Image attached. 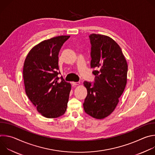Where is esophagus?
<instances>
[{
    "mask_svg": "<svg viewBox=\"0 0 155 155\" xmlns=\"http://www.w3.org/2000/svg\"><path fill=\"white\" fill-rule=\"evenodd\" d=\"M80 84V82H72V86H76V85H78Z\"/></svg>",
    "mask_w": 155,
    "mask_h": 155,
    "instance_id": "esophagus-1",
    "label": "esophagus"
}]
</instances>
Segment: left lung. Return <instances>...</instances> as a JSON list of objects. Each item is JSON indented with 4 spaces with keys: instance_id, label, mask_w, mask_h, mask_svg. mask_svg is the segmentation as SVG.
I'll list each match as a JSON object with an SVG mask.
<instances>
[{
    "instance_id": "obj_1",
    "label": "left lung",
    "mask_w": 155,
    "mask_h": 155,
    "mask_svg": "<svg viewBox=\"0 0 155 155\" xmlns=\"http://www.w3.org/2000/svg\"><path fill=\"white\" fill-rule=\"evenodd\" d=\"M91 68L96 76L94 84L84 81L87 94L84 112L96 119L111 114L127 83V64L118 43L108 36L92 34Z\"/></svg>"
}]
</instances>
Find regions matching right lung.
<instances>
[{
    "instance_id": "right-lung-1",
    "label": "right lung",
    "mask_w": 155,
    "mask_h": 155,
    "mask_svg": "<svg viewBox=\"0 0 155 155\" xmlns=\"http://www.w3.org/2000/svg\"><path fill=\"white\" fill-rule=\"evenodd\" d=\"M69 35H61L41 41L28 54L23 66L26 93L37 111L55 118L66 111L71 84L58 75L59 52Z\"/></svg>"
}]
</instances>
